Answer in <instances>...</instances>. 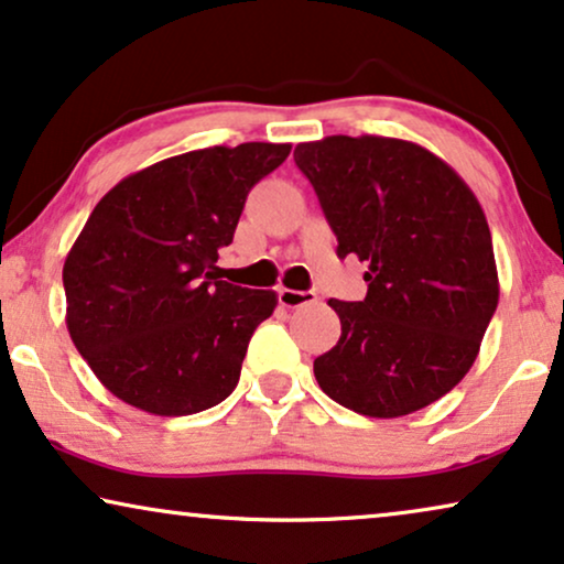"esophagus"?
I'll list each match as a JSON object with an SVG mask.
<instances>
[{"mask_svg":"<svg viewBox=\"0 0 564 564\" xmlns=\"http://www.w3.org/2000/svg\"><path fill=\"white\" fill-rule=\"evenodd\" d=\"M278 302H281L283 306H289V310H296V306H304V304L317 302V294H315V291L278 289Z\"/></svg>","mask_w":564,"mask_h":564,"instance_id":"1","label":"esophagus"}]
</instances>
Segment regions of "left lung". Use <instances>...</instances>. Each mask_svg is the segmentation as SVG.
Segmentation results:
<instances>
[{"mask_svg": "<svg viewBox=\"0 0 564 564\" xmlns=\"http://www.w3.org/2000/svg\"><path fill=\"white\" fill-rule=\"evenodd\" d=\"M294 161L338 237V258L369 265L365 302H327L340 338L315 359L323 393L375 419L440 401L471 369L500 299L479 199L409 140L333 134L299 142Z\"/></svg>", "mask_w": 564, "mask_h": 564, "instance_id": "left-lung-1", "label": "left lung"}]
</instances>
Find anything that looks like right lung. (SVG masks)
Masks as SVG:
<instances>
[{
  "instance_id": "add662e5",
  "label": "right lung",
  "mask_w": 564,
  "mask_h": 564,
  "mask_svg": "<svg viewBox=\"0 0 564 564\" xmlns=\"http://www.w3.org/2000/svg\"><path fill=\"white\" fill-rule=\"evenodd\" d=\"M289 142L213 145L130 174L106 192L64 260L69 338L119 401L189 416L237 388L275 291L218 281L249 189Z\"/></svg>"
}]
</instances>
